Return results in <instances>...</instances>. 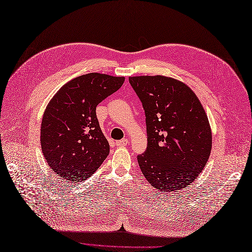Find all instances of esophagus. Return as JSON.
<instances>
[{
  "label": "esophagus",
  "instance_id": "esophagus-1",
  "mask_svg": "<svg viewBox=\"0 0 252 252\" xmlns=\"http://www.w3.org/2000/svg\"><path fill=\"white\" fill-rule=\"evenodd\" d=\"M127 143H128V139L127 138H123L121 140H118L116 142V146L117 147H126Z\"/></svg>",
  "mask_w": 252,
  "mask_h": 252
}]
</instances>
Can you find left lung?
I'll list each match as a JSON object with an SVG mask.
<instances>
[{
  "label": "left lung",
  "mask_w": 252,
  "mask_h": 252,
  "mask_svg": "<svg viewBox=\"0 0 252 252\" xmlns=\"http://www.w3.org/2000/svg\"><path fill=\"white\" fill-rule=\"evenodd\" d=\"M146 115L148 147L137 156L140 170L156 189L176 191L204 168L212 136L208 118L186 84L163 76L130 77Z\"/></svg>",
  "instance_id": "left-lung-1"
}]
</instances>
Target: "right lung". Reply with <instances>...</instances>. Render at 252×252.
<instances>
[{
  "instance_id": "add662e5",
  "label": "right lung",
  "mask_w": 252,
  "mask_h": 252,
  "mask_svg": "<svg viewBox=\"0 0 252 252\" xmlns=\"http://www.w3.org/2000/svg\"><path fill=\"white\" fill-rule=\"evenodd\" d=\"M124 77L90 73L63 85L48 103L41 125V146L50 168L69 182H83L110 153L96 106L123 85Z\"/></svg>"
}]
</instances>
